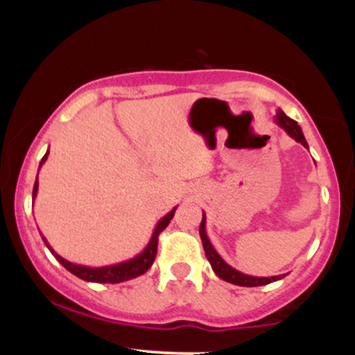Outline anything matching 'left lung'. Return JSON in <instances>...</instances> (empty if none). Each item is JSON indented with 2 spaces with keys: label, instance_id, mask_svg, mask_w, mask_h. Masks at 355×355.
Masks as SVG:
<instances>
[{
  "label": "left lung",
  "instance_id": "1",
  "mask_svg": "<svg viewBox=\"0 0 355 355\" xmlns=\"http://www.w3.org/2000/svg\"><path fill=\"white\" fill-rule=\"evenodd\" d=\"M275 123L279 125L280 128H284L285 132H287L288 137L294 138L297 144L304 145L305 148H309L307 141H305V137L302 133V128L297 125L295 120H292L291 116L285 115L282 110H279V112H277ZM200 239H202V243H203V250H205V255H207V259H209L211 268H214L215 274H217L222 280H225V282H230L234 285H240V287H259V285H267L270 282H275V280L284 279V277H285V274L284 275H275V277H254V275L242 274V272L235 270L234 267H230L229 263H227L225 260H223L222 257L218 255V252L215 250L214 245L210 243L209 237H207L205 214H203L202 223H200Z\"/></svg>",
  "mask_w": 355,
  "mask_h": 355
}]
</instances>
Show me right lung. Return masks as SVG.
Listing matches in <instances>:
<instances>
[{"mask_svg": "<svg viewBox=\"0 0 355 355\" xmlns=\"http://www.w3.org/2000/svg\"><path fill=\"white\" fill-rule=\"evenodd\" d=\"M48 153H50V152H46V155H44V157L42 158V162H40V166H42L44 162H46ZM36 193H38V175H36V182H35V187H33V200H35ZM175 210H177V207L170 210L168 214H166L165 217L157 223V227H155V230L152 234V239H150L148 245L144 248V252H140V254H138L137 257H133V259L125 260V262H120V263H113V266H105V267L78 266V263H73V262H70V260L63 259V257L56 254V252L53 250V248L50 247V243L46 242V239H44V237H43V242H44V245L50 248V252L53 255H55V259L58 260L61 266L67 268L68 272H71L73 275L78 277V279L87 280V282H98V284H120V282H125V280L137 279V277L145 274V272L148 270L150 267H152L155 257H157L158 235H160L162 232L166 229V225L170 223V220L173 218Z\"/></svg>", "mask_w": 355, "mask_h": 355, "instance_id": "1", "label": "right lung"}]
</instances>
